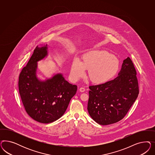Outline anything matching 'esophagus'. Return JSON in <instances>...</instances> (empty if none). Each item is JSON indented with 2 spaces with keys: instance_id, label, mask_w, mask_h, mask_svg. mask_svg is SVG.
<instances>
[{
  "instance_id": "esophagus-1",
  "label": "esophagus",
  "mask_w": 155,
  "mask_h": 155,
  "mask_svg": "<svg viewBox=\"0 0 155 155\" xmlns=\"http://www.w3.org/2000/svg\"><path fill=\"white\" fill-rule=\"evenodd\" d=\"M80 91L81 92H84V91H85V89H84V87H80Z\"/></svg>"
}]
</instances>
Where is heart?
I'll use <instances>...</instances> for the list:
<instances>
[{"instance_id": "b5f03b06", "label": "heart", "mask_w": 155, "mask_h": 155, "mask_svg": "<svg viewBox=\"0 0 155 155\" xmlns=\"http://www.w3.org/2000/svg\"><path fill=\"white\" fill-rule=\"evenodd\" d=\"M119 61L117 57L104 51H92L82 57V62L74 60L71 65V78L77 81L88 70L90 80L95 84H102L111 79L117 73Z\"/></svg>"}]
</instances>
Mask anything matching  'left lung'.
<instances>
[{
    "label": "left lung",
    "mask_w": 155,
    "mask_h": 155,
    "mask_svg": "<svg viewBox=\"0 0 155 155\" xmlns=\"http://www.w3.org/2000/svg\"><path fill=\"white\" fill-rule=\"evenodd\" d=\"M118 75L114 80L89 86L87 110L94 121L101 125L122 120L137 98L136 71L130 57L123 61Z\"/></svg>",
    "instance_id": "1"
}]
</instances>
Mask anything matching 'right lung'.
<instances>
[{
  "label": "right lung",
  "mask_w": 155,
  "mask_h": 155,
  "mask_svg": "<svg viewBox=\"0 0 155 155\" xmlns=\"http://www.w3.org/2000/svg\"><path fill=\"white\" fill-rule=\"evenodd\" d=\"M47 54V45L36 47L19 74L18 84L26 112L34 120L42 123H52L61 117L77 90L76 85L69 84L61 74L45 81L38 80L37 62Z\"/></svg>",
  "instance_id": "1"
}]
</instances>
